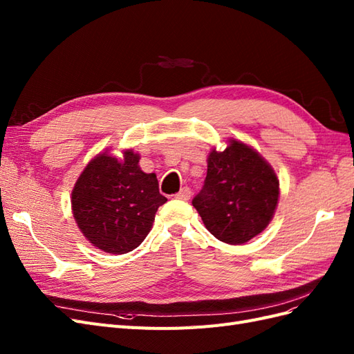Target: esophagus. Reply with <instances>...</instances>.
Returning a JSON list of instances; mask_svg holds the SVG:
<instances>
[{
	"label": "esophagus",
	"instance_id": "1",
	"mask_svg": "<svg viewBox=\"0 0 354 354\" xmlns=\"http://www.w3.org/2000/svg\"><path fill=\"white\" fill-rule=\"evenodd\" d=\"M190 196H192V190H190L189 187H183V189H181V190L178 192V194L176 195L177 199H183V201H189Z\"/></svg>",
	"mask_w": 354,
	"mask_h": 354
}]
</instances>
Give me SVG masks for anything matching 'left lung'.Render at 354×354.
Masks as SVG:
<instances>
[{"label": "left lung", "instance_id": "obj_1", "mask_svg": "<svg viewBox=\"0 0 354 354\" xmlns=\"http://www.w3.org/2000/svg\"><path fill=\"white\" fill-rule=\"evenodd\" d=\"M207 164L205 185L192 205L218 241L246 243L274 216L281 195L274 169L254 147L236 138H229L221 152L214 147Z\"/></svg>", "mask_w": 354, "mask_h": 354}]
</instances>
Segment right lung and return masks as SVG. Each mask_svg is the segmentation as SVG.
Wrapping results in <instances>:
<instances>
[{"label": "right lung", "instance_id": "obj_1", "mask_svg": "<svg viewBox=\"0 0 354 354\" xmlns=\"http://www.w3.org/2000/svg\"><path fill=\"white\" fill-rule=\"evenodd\" d=\"M133 149L122 158L109 151L95 155L72 189V214L93 246L108 254L136 250L151 232L158 208L167 202L159 194L155 173L142 171Z\"/></svg>", "mask_w": 354, "mask_h": 354}]
</instances>
